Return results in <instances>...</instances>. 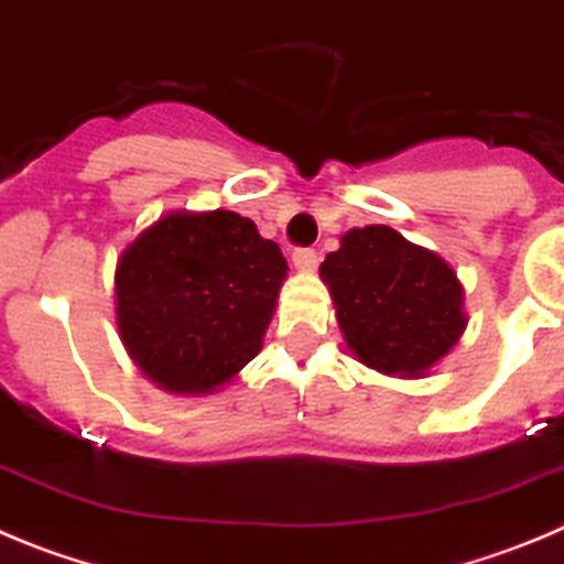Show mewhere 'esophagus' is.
I'll use <instances>...</instances> for the list:
<instances>
[{
  "label": "esophagus",
  "instance_id": "1",
  "mask_svg": "<svg viewBox=\"0 0 564 564\" xmlns=\"http://www.w3.org/2000/svg\"><path fill=\"white\" fill-rule=\"evenodd\" d=\"M292 261L301 272H312L314 267H317L319 258H317V250H312V247H303V250H294Z\"/></svg>",
  "mask_w": 564,
  "mask_h": 564
}]
</instances>
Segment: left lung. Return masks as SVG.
<instances>
[{
	"label": "left lung",
	"instance_id": "left-lung-1",
	"mask_svg": "<svg viewBox=\"0 0 564 564\" xmlns=\"http://www.w3.org/2000/svg\"><path fill=\"white\" fill-rule=\"evenodd\" d=\"M354 357L388 377H419L466 328L464 286L449 263L393 227L348 230L319 263Z\"/></svg>",
	"mask_w": 564,
	"mask_h": 564
}]
</instances>
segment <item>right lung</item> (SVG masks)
<instances>
[{"label": "right lung", "mask_w": 564, "mask_h": 564, "mask_svg": "<svg viewBox=\"0 0 564 564\" xmlns=\"http://www.w3.org/2000/svg\"><path fill=\"white\" fill-rule=\"evenodd\" d=\"M286 258L232 210L169 213L115 270L120 339L169 393H213L258 357Z\"/></svg>", "instance_id": "1"}]
</instances>
